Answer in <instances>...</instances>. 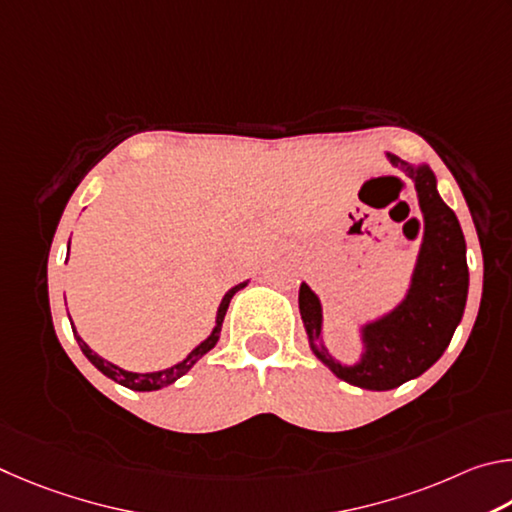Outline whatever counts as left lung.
<instances>
[{
	"mask_svg": "<svg viewBox=\"0 0 512 512\" xmlns=\"http://www.w3.org/2000/svg\"><path fill=\"white\" fill-rule=\"evenodd\" d=\"M384 157L414 182L425 220V236L405 297L391 310L357 324L362 351L355 362L346 364L324 342L319 297L308 283L299 288V312L310 351L339 380L369 391L396 389L441 360L461 324L470 288L461 224L438 193L434 170L427 164H409L391 152H384Z\"/></svg>",
	"mask_w": 512,
	"mask_h": 512,
	"instance_id": "left-lung-1",
	"label": "left lung"
}]
</instances>
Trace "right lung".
<instances>
[{
    "label": "right lung",
    "instance_id": "1",
    "mask_svg": "<svg viewBox=\"0 0 512 512\" xmlns=\"http://www.w3.org/2000/svg\"><path fill=\"white\" fill-rule=\"evenodd\" d=\"M67 256H69V249H67ZM249 281H242V283H238V285H233V288L224 294L222 297V301H220V306H218V312H215V326H213V330H211V335L204 339V342H200L197 344L191 353H188L182 362H177V364H173V366H168V369H161V371H150V373H134V371H125V369H121V366H116V364H112V362H107V360H103L101 355H98L96 351H92V348H89L85 342H83V337L78 335V330H76V326H74V321H71V317H69V324H71V330H74V337H76V342H78V346H80V351H83V355L87 357L89 362H92L98 371H101L105 378H110V380H114L116 384H121V387H128V389H132V391H157V389H164V387H168V384H173V382H177L179 378H182V375H186L188 371L193 369V366L197 364V360H200V357H204L206 353L211 351V348L218 344V339H220V330H222V321H224V315H227V308H229V303H231V299H233V294H236L238 290H242L245 288ZM69 315V312H67Z\"/></svg>",
    "mask_w": 512,
    "mask_h": 512
}]
</instances>
